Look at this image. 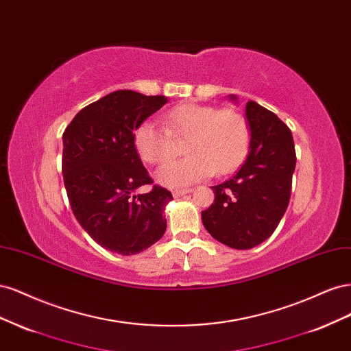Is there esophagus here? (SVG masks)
Returning <instances> with one entry per match:
<instances>
[{
    "instance_id": "esophagus-1",
    "label": "esophagus",
    "mask_w": 351,
    "mask_h": 351,
    "mask_svg": "<svg viewBox=\"0 0 351 351\" xmlns=\"http://www.w3.org/2000/svg\"><path fill=\"white\" fill-rule=\"evenodd\" d=\"M190 192H192V189H190V187H186V189H174V190H173V195H174V197H180V196L187 195V193H190Z\"/></svg>"
}]
</instances>
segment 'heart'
I'll return each instance as SVG.
<instances>
[{"instance_id":"1","label":"heart","mask_w":351,"mask_h":351,"mask_svg":"<svg viewBox=\"0 0 351 351\" xmlns=\"http://www.w3.org/2000/svg\"><path fill=\"white\" fill-rule=\"evenodd\" d=\"M165 125L145 120L134 130V147L143 161L161 164L176 151V139H187L182 159L158 169L165 186H186L240 167L250 145V127L240 111L218 110L212 105L184 102L165 114Z\"/></svg>"}]
</instances>
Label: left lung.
Returning <instances> with one entry per match:
<instances>
[{
	"label": "left lung",
	"mask_w": 351,
	"mask_h": 351,
	"mask_svg": "<svg viewBox=\"0 0 351 351\" xmlns=\"http://www.w3.org/2000/svg\"><path fill=\"white\" fill-rule=\"evenodd\" d=\"M236 99V97H231ZM250 151L239 171L212 186L214 204L202 210L209 234L228 247L246 250L278 227L291 195L295 149L291 130L272 111L246 104Z\"/></svg>",
	"instance_id": "left-lung-1"
}]
</instances>
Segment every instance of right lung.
I'll list each match as a JSON object with an SVG mask.
<instances>
[{
    "label": "right lung",
    "mask_w": 351,
    "mask_h": 351,
    "mask_svg": "<svg viewBox=\"0 0 351 351\" xmlns=\"http://www.w3.org/2000/svg\"><path fill=\"white\" fill-rule=\"evenodd\" d=\"M167 98L115 90L80 110L62 133V177L74 217L107 250L136 254L164 236L171 192L152 184L134 147V130Z\"/></svg>",
    "instance_id": "1"
}]
</instances>
